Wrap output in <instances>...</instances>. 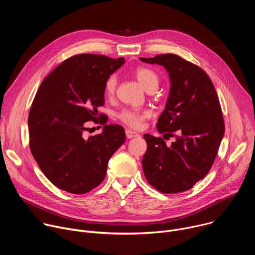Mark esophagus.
Instances as JSON below:
<instances>
[{
  "mask_svg": "<svg viewBox=\"0 0 255 255\" xmlns=\"http://www.w3.org/2000/svg\"><path fill=\"white\" fill-rule=\"evenodd\" d=\"M125 133H126L127 138H129V139L134 138V137H139V136H140L138 133H136V132H134V131H132V130H129V129H126Z\"/></svg>",
  "mask_w": 255,
  "mask_h": 255,
  "instance_id": "1",
  "label": "esophagus"
}]
</instances>
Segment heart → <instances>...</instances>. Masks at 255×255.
<instances>
[{
  "instance_id": "obj_1",
  "label": "heart",
  "mask_w": 255,
  "mask_h": 255,
  "mask_svg": "<svg viewBox=\"0 0 255 255\" xmlns=\"http://www.w3.org/2000/svg\"><path fill=\"white\" fill-rule=\"evenodd\" d=\"M135 77L140 85L146 90L147 92L150 90H156L159 85V79L156 72L148 67L139 66L135 69ZM117 77L112 75L109 77L105 83V95L107 97H113L116 89H117ZM149 116V112L147 111H139L133 110V109H124L118 113V119L124 124L128 125L131 128L139 129L142 127L144 120Z\"/></svg>"
}]
</instances>
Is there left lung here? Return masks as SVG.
<instances>
[{
  "label": "left lung",
  "mask_w": 255,
  "mask_h": 255,
  "mask_svg": "<svg viewBox=\"0 0 255 255\" xmlns=\"http://www.w3.org/2000/svg\"><path fill=\"white\" fill-rule=\"evenodd\" d=\"M140 60L162 65L168 72L169 96L156 127L164 136L175 137L167 146L161 137L143 135L147 143L144 175L161 193L188 191L210 171L224 136L219 98L206 72L176 54Z\"/></svg>",
  "instance_id": "8db88e82"
}]
</instances>
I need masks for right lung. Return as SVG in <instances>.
Masks as SVG:
<instances>
[{"mask_svg":"<svg viewBox=\"0 0 255 255\" xmlns=\"http://www.w3.org/2000/svg\"><path fill=\"white\" fill-rule=\"evenodd\" d=\"M123 63V57L74 55L50 72L35 95L28 117L30 150L44 175L62 191L82 195L98 187L109 159L125 142L124 128L106 125L107 118L98 113L107 79ZM89 121L104 125L103 132L86 138Z\"/></svg>","mask_w":255,"mask_h":255,"instance_id":"1","label":"right lung"}]
</instances>
